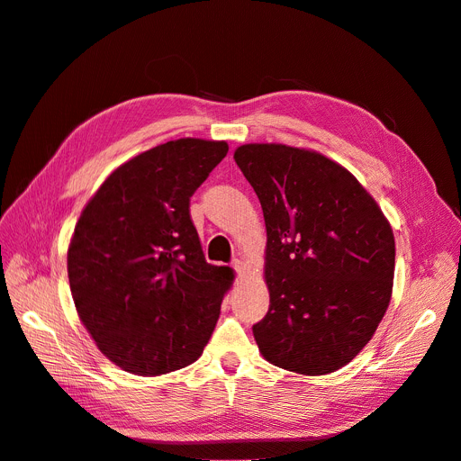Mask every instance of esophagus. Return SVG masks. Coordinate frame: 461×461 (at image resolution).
Masks as SVG:
<instances>
[{
    "instance_id": "esophagus-1",
    "label": "esophagus",
    "mask_w": 461,
    "mask_h": 461,
    "mask_svg": "<svg viewBox=\"0 0 461 461\" xmlns=\"http://www.w3.org/2000/svg\"><path fill=\"white\" fill-rule=\"evenodd\" d=\"M231 267H233V271H235L237 278H243V276L247 275V263H245L243 259H235Z\"/></svg>"
}]
</instances>
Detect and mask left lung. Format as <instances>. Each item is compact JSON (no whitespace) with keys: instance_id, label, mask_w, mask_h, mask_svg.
I'll list each match as a JSON object with an SVG mask.
<instances>
[{"instance_id":"obj_1","label":"left lung","mask_w":461,"mask_h":461,"mask_svg":"<svg viewBox=\"0 0 461 461\" xmlns=\"http://www.w3.org/2000/svg\"><path fill=\"white\" fill-rule=\"evenodd\" d=\"M258 194L269 312L252 327L271 365L325 375L351 362L389 308L394 235L353 174L321 153L247 143L233 155Z\"/></svg>"}]
</instances>
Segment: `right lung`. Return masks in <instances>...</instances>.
Returning a JSON list of instances; mask_svg holds the SVG:
<instances>
[{
    "instance_id": "right-lung-1",
    "label": "right lung",
    "mask_w": 461,
    "mask_h": 461,
    "mask_svg": "<svg viewBox=\"0 0 461 461\" xmlns=\"http://www.w3.org/2000/svg\"><path fill=\"white\" fill-rule=\"evenodd\" d=\"M226 141L181 138L121 164L84 207L67 252L80 321L104 357L155 377L198 360L231 285L205 261L190 196Z\"/></svg>"
}]
</instances>
